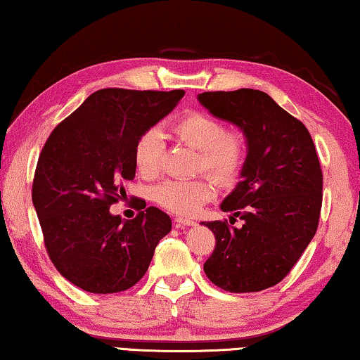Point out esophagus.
<instances>
[{"label": "esophagus", "instance_id": "obj_1", "mask_svg": "<svg viewBox=\"0 0 360 360\" xmlns=\"http://www.w3.org/2000/svg\"><path fill=\"white\" fill-rule=\"evenodd\" d=\"M174 223H176V228H187V226H195V221L194 219H191V218H176L174 219Z\"/></svg>", "mask_w": 360, "mask_h": 360}]
</instances>
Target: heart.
I'll return each instance as SVG.
<instances>
[{
  "instance_id": "obj_1",
  "label": "heart",
  "mask_w": 360,
  "mask_h": 360,
  "mask_svg": "<svg viewBox=\"0 0 360 360\" xmlns=\"http://www.w3.org/2000/svg\"><path fill=\"white\" fill-rule=\"evenodd\" d=\"M179 142L197 150L198 168L205 169L221 182L233 181L243 169L248 142L239 129H224L221 121L200 111L187 112L171 126ZM165 152L163 134L150 127L137 137L134 163L143 178H155L162 171ZM217 195V182L212 178L168 179L155 187L153 198L166 210L194 214Z\"/></svg>"
}]
</instances>
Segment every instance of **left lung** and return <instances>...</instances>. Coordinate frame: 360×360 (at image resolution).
<instances>
[{
    "label": "left lung",
    "instance_id": "1",
    "mask_svg": "<svg viewBox=\"0 0 360 360\" xmlns=\"http://www.w3.org/2000/svg\"><path fill=\"white\" fill-rule=\"evenodd\" d=\"M214 117L244 132L248 157L240 181L224 198L229 222L203 221L217 239L203 271L229 292L275 286L296 265L317 233L323 174L314 141L302 122L270 95L254 89L197 96Z\"/></svg>",
    "mask_w": 360,
    "mask_h": 360
}]
</instances>
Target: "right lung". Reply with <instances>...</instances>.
<instances>
[{
	"instance_id": "right-lung-1",
	"label": "right lung",
	"mask_w": 360,
	"mask_h": 360,
	"mask_svg": "<svg viewBox=\"0 0 360 360\" xmlns=\"http://www.w3.org/2000/svg\"><path fill=\"white\" fill-rule=\"evenodd\" d=\"M182 96L184 90H96L43 146L32 202L50 260L74 286L94 294L132 288L171 231V218L157 207L126 221L110 207L136 176L137 137Z\"/></svg>"
}]
</instances>
